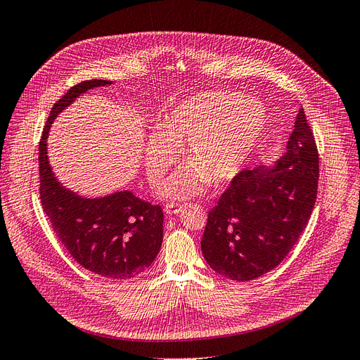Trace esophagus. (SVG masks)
<instances>
[{"label": "esophagus", "instance_id": "34e87169", "mask_svg": "<svg viewBox=\"0 0 360 360\" xmlns=\"http://www.w3.org/2000/svg\"><path fill=\"white\" fill-rule=\"evenodd\" d=\"M185 207V205H178V203H170V205H166L165 207V214L166 215H176L179 214V212Z\"/></svg>", "mask_w": 360, "mask_h": 360}]
</instances>
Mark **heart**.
Returning a JSON list of instances; mask_svg holds the SVG:
<instances>
[{
    "mask_svg": "<svg viewBox=\"0 0 360 360\" xmlns=\"http://www.w3.org/2000/svg\"><path fill=\"white\" fill-rule=\"evenodd\" d=\"M265 123L267 111L257 99L227 90L195 95L175 106L146 139V175L157 184L175 160L172 145H184V157L190 163L173 173L158 193L170 200L195 195L210 179L221 184L240 172Z\"/></svg>",
    "mask_w": 360,
    "mask_h": 360,
    "instance_id": "1",
    "label": "heart"
}]
</instances>
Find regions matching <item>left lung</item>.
Returning <instances> with one entry per match:
<instances>
[{
	"mask_svg": "<svg viewBox=\"0 0 360 360\" xmlns=\"http://www.w3.org/2000/svg\"><path fill=\"white\" fill-rule=\"evenodd\" d=\"M317 181V145L301 108L277 163L238 172L210 209L200 243L209 267L237 282L277 267L307 227Z\"/></svg>",
	"mask_w": 360,
	"mask_h": 360,
	"instance_id": "1",
	"label": "left lung"
}]
</instances>
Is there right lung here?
<instances>
[{
    "mask_svg": "<svg viewBox=\"0 0 360 360\" xmlns=\"http://www.w3.org/2000/svg\"><path fill=\"white\" fill-rule=\"evenodd\" d=\"M111 84L89 79L71 87L53 105L38 145L39 198L53 230L71 257L91 273L114 281L141 274L163 242V210L131 191L99 198L78 195L56 179L47 157V136L59 112L89 89Z\"/></svg>",
    "mask_w": 360,
    "mask_h": 360,
    "instance_id": "obj_1",
    "label": "right lung"
}]
</instances>
